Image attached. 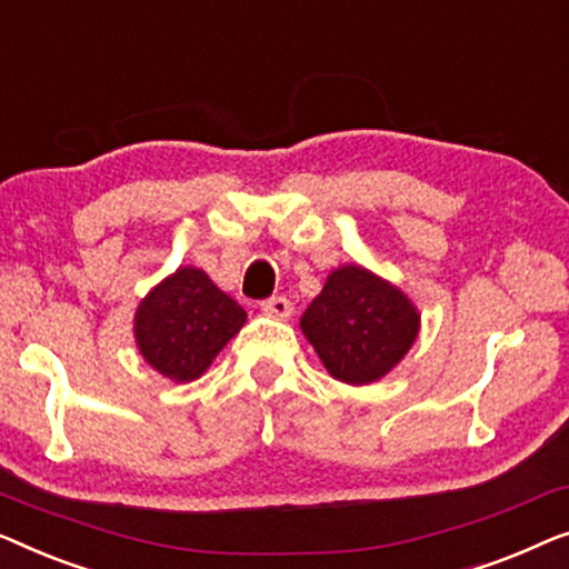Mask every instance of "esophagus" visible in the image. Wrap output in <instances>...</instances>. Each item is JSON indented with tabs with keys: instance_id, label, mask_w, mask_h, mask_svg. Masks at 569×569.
I'll use <instances>...</instances> for the list:
<instances>
[{
	"instance_id": "1",
	"label": "esophagus",
	"mask_w": 569,
	"mask_h": 569,
	"mask_svg": "<svg viewBox=\"0 0 569 569\" xmlns=\"http://www.w3.org/2000/svg\"><path fill=\"white\" fill-rule=\"evenodd\" d=\"M260 309L266 311L268 317L273 319H288L293 315V303L286 299V296H270V299H266L260 303Z\"/></svg>"
}]
</instances>
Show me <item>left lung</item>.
I'll list each match as a JSON object with an SVG mask.
<instances>
[{"label": "left lung", "instance_id": "left-lung-1", "mask_svg": "<svg viewBox=\"0 0 569 569\" xmlns=\"http://www.w3.org/2000/svg\"><path fill=\"white\" fill-rule=\"evenodd\" d=\"M301 332L332 379L363 387L407 356L420 332V315L395 283L361 266H342L303 311Z\"/></svg>", "mask_w": 569, "mask_h": 569}]
</instances>
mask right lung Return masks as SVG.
<instances>
[{
  "label": "right lung",
  "mask_w": 569,
  "mask_h": 569,
  "mask_svg": "<svg viewBox=\"0 0 569 569\" xmlns=\"http://www.w3.org/2000/svg\"><path fill=\"white\" fill-rule=\"evenodd\" d=\"M247 311L201 268H178L143 296L133 317L136 346L172 381H196L242 330Z\"/></svg>",
  "instance_id": "obj_1"
}]
</instances>
